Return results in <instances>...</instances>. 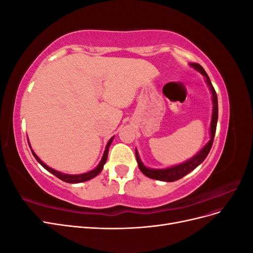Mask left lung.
Returning a JSON list of instances; mask_svg holds the SVG:
<instances>
[{
  "mask_svg": "<svg viewBox=\"0 0 253 253\" xmlns=\"http://www.w3.org/2000/svg\"><path fill=\"white\" fill-rule=\"evenodd\" d=\"M192 67H194L195 70H197L200 73H202L205 77L206 81L208 83V85L211 89L212 93V100H213V112H212V120H211V126H210V134H211V139L210 141L205 145V148L197 154L191 158L188 162L183 163L178 166H174L171 168H168V169H163V170H156V169H149V168L144 167L142 163L140 162L139 156L137 154V151H135L136 154V159L137 163H138V167L140 171L148 177L152 179H156V180H163V181H175L182 178L183 176H186L188 173L191 171H193L197 166H200L206 157L208 156L209 152L212 148V143L214 140V136H215V131H216V125H217V118H218V104H217V95L216 91L214 89L212 83L208 77V75L205 72L203 66L197 63H191L190 64Z\"/></svg>",
  "mask_w": 253,
  "mask_h": 253,
  "instance_id": "8db88e82",
  "label": "left lung"
}]
</instances>
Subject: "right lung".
<instances>
[{
  "label": "right lung",
  "instance_id": "add662e5",
  "mask_svg": "<svg viewBox=\"0 0 253 253\" xmlns=\"http://www.w3.org/2000/svg\"><path fill=\"white\" fill-rule=\"evenodd\" d=\"M113 138H114V137H112V138L109 140L108 144H106V148H105V151H104L103 157H102V159H101L100 164H99V165L97 166L96 169L91 170V171H89V172H87V173L79 174V175L63 174V173H61V172H58V171H56V170H53V169H51V168H49V167H47L46 165H45V164L42 162V160H40V158L38 157V156L35 154L33 150H32V152H33V155H34V156H35V158L37 159V162L39 163V164L44 168V169H46V170H47L48 172H50L51 174H53L55 176H57V177H58L59 179L63 180V181H65V182H68V183H78V182H83V181H86V180H89V179H91V178H94L95 176H97L99 173H100V172L102 171V169H103V166H104V164L106 163V159H108L109 147H110L111 143H112V141H113Z\"/></svg>",
  "mask_w": 253,
  "mask_h": 253
}]
</instances>
